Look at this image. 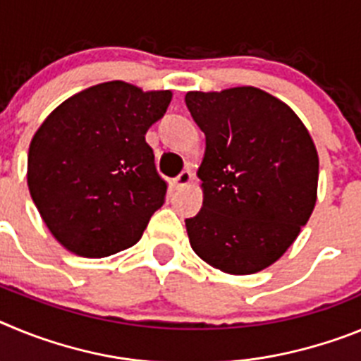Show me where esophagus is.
<instances>
[{
    "mask_svg": "<svg viewBox=\"0 0 361 361\" xmlns=\"http://www.w3.org/2000/svg\"><path fill=\"white\" fill-rule=\"evenodd\" d=\"M191 178H193V173H191L190 170L180 171V175H178V177H175V178H173V186H175V190H180V188H186L188 184L191 183Z\"/></svg>",
    "mask_w": 361,
    "mask_h": 361,
    "instance_id": "34e87169",
    "label": "esophagus"
}]
</instances>
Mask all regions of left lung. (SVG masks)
I'll use <instances>...</instances> for the list:
<instances>
[{
    "label": "left lung",
    "mask_w": 361,
    "mask_h": 361,
    "mask_svg": "<svg viewBox=\"0 0 361 361\" xmlns=\"http://www.w3.org/2000/svg\"><path fill=\"white\" fill-rule=\"evenodd\" d=\"M186 106L206 135L197 171L204 199L186 219L190 244L216 269L253 275L307 224L317 204V146L288 104L255 86L188 92Z\"/></svg>",
    "instance_id": "left-lung-1"
}]
</instances>
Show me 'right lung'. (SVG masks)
I'll return each instance as SVG.
<instances>
[{
  "label": "right lung",
  "mask_w": 361,
  "mask_h": 361,
  "mask_svg": "<svg viewBox=\"0 0 361 361\" xmlns=\"http://www.w3.org/2000/svg\"><path fill=\"white\" fill-rule=\"evenodd\" d=\"M170 101V90L108 81L68 97L43 121L28 148L27 183L63 247L103 258L139 242L168 188L145 135Z\"/></svg>",
  "instance_id": "obj_1"
}]
</instances>
